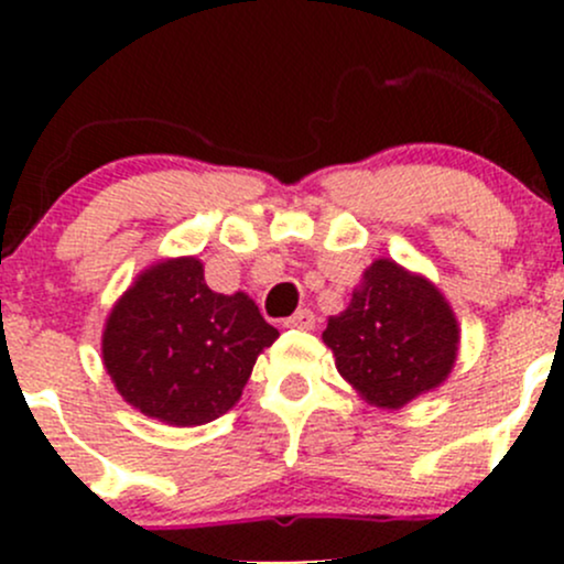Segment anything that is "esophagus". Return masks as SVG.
Wrapping results in <instances>:
<instances>
[{"label":"esophagus","mask_w":564,"mask_h":564,"mask_svg":"<svg viewBox=\"0 0 564 564\" xmlns=\"http://www.w3.org/2000/svg\"><path fill=\"white\" fill-rule=\"evenodd\" d=\"M283 324H286V327H297V329H314L316 327V314H314V311L303 308V311H297L294 316H289Z\"/></svg>","instance_id":"1"}]
</instances>
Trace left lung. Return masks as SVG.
<instances>
[{"label": "left lung", "mask_w": 564, "mask_h": 564, "mask_svg": "<svg viewBox=\"0 0 564 564\" xmlns=\"http://www.w3.org/2000/svg\"><path fill=\"white\" fill-rule=\"evenodd\" d=\"M460 329L440 289L390 259H377L344 314L322 333L335 368L368 403L401 409L453 371Z\"/></svg>", "instance_id": "8db88e82"}]
</instances>
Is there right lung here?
<instances>
[{
    "label": "right lung",
    "mask_w": 564,
    "mask_h": 564,
    "mask_svg": "<svg viewBox=\"0 0 564 564\" xmlns=\"http://www.w3.org/2000/svg\"><path fill=\"white\" fill-rule=\"evenodd\" d=\"M278 329L248 294H218L193 256L152 264L117 300L104 366L119 395L166 425H204L240 401Z\"/></svg>",
    "instance_id": "right-lung-1"
}]
</instances>
